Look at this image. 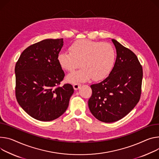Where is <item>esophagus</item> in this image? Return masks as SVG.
Listing matches in <instances>:
<instances>
[{
	"label": "esophagus",
	"instance_id": "1",
	"mask_svg": "<svg viewBox=\"0 0 159 159\" xmlns=\"http://www.w3.org/2000/svg\"><path fill=\"white\" fill-rule=\"evenodd\" d=\"M80 85H80V84H79V83H74V85H73L74 88L75 90H78V89L80 88Z\"/></svg>",
	"mask_w": 159,
	"mask_h": 159
}]
</instances>
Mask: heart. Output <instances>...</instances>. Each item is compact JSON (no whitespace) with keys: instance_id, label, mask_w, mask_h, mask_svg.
<instances>
[{"instance_id":"b5f03b06","label":"heart","mask_w":159,"mask_h":159,"mask_svg":"<svg viewBox=\"0 0 159 159\" xmlns=\"http://www.w3.org/2000/svg\"><path fill=\"white\" fill-rule=\"evenodd\" d=\"M69 50L60 52L57 61L63 70L69 72L82 66L68 75L67 80L71 83L105 79L111 72L116 57L114 48L108 42L81 39L74 42Z\"/></svg>"}]
</instances>
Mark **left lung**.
<instances>
[{
  "mask_svg": "<svg viewBox=\"0 0 159 159\" xmlns=\"http://www.w3.org/2000/svg\"><path fill=\"white\" fill-rule=\"evenodd\" d=\"M117 58L108 77L91 85L88 101L91 113L99 120L110 123L120 120L139 102L141 94L143 68L136 55L111 39Z\"/></svg>",
  "mask_w": 159,
  "mask_h": 159,
  "instance_id": "left-lung-1",
  "label": "left lung"
}]
</instances>
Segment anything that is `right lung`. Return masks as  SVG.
Wrapping results in <instances>:
<instances>
[{
  "label": "right lung",
  "mask_w": 159,
  "mask_h": 159,
  "mask_svg": "<svg viewBox=\"0 0 159 159\" xmlns=\"http://www.w3.org/2000/svg\"><path fill=\"white\" fill-rule=\"evenodd\" d=\"M63 39H45L25 49L15 66L17 102L32 117L51 121L66 110L74 88L60 86L65 73L57 61Z\"/></svg>",
  "instance_id": "add662e5"
}]
</instances>
